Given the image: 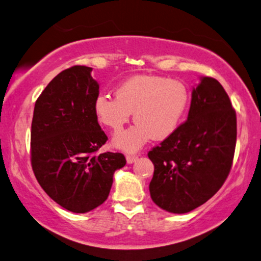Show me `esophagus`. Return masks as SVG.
<instances>
[{"label": "esophagus", "instance_id": "esophagus-1", "mask_svg": "<svg viewBox=\"0 0 261 261\" xmlns=\"http://www.w3.org/2000/svg\"><path fill=\"white\" fill-rule=\"evenodd\" d=\"M137 159H138V156L137 155H126V162L127 163H134L137 161Z\"/></svg>", "mask_w": 261, "mask_h": 261}]
</instances>
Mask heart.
Here are the masks:
<instances>
[{
  "instance_id": "obj_1",
  "label": "heart",
  "mask_w": 261,
  "mask_h": 261,
  "mask_svg": "<svg viewBox=\"0 0 261 261\" xmlns=\"http://www.w3.org/2000/svg\"><path fill=\"white\" fill-rule=\"evenodd\" d=\"M190 105V91L183 82L153 74H138L116 88V96L101 93L94 114L101 124L122 131L134 113L136 124L114 138V145L136 152L152 138L163 140L182 124Z\"/></svg>"
}]
</instances>
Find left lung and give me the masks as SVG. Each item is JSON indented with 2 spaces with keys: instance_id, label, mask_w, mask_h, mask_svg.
<instances>
[{
  "instance_id": "obj_1",
  "label": "left lung",
  "mask_w": 261,
  "mask_h": 261,
  "mask_svg": "<svg viewBox=\"0 0 261 261\" xmlns=\"http://www.w3.org/2000/svg\"><path fill=\"white\" fill-rule=\"evenodd\" d=\"M236 137V112L227 92L216 79L201 78L188 120L147 154L154 165L152 200L177 214L205 204L230 173Z\"/></svg>"
}]
</instances>
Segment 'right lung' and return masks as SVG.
Instances as JSON below:
<instances>
[{
    "label": "right lung",
    "instance_id": "add662e5",
    "mask_svg": "<svg viewBox=\"0 0 261 261\" xmlns=\"http://www.w3.org/2000/svg\"><path fill=\"white\" fill-rule=\"evenodd\" d=\"M92 68L60 72L35 101L31 127V165L48 196L65 210L86 213L103 204L122 153L96 154L108 137L94 114L99 85Z\"/></svg>",
    "mask_w": 261,
    "mask_h": 261
}]
</instances>
